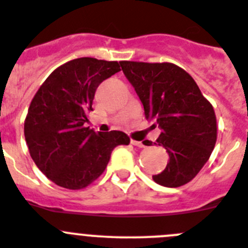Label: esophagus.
Instances as JSON below:
<instances>
[{"mask_svg":"<svg viewBox=\"0 0 248 248\" xmlns=\"http://www.w3.org/2000/svg\"><path fill=\"white\" fill-rule=\"evenodd\" d=\"M131 143H132L133 146H137V147H145V145H143L141 141H136V140H131Z\"/></svg>","mask_w":248,"mask_h":248,"instance_id":"esophagus-1","label":"esophagus"}]
</instances>
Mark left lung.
Wrapping results in <instances>:
<instances>
[{"mask_svg": "<svg viewBox=\"0 0 248 248\" xmlns=\"http://www.w3.org/2000/svg\"><path fill=\"white\" fill-rule=\"evenodd\" d=\"M124 76L141 100L145 116L161 128L158 146L169 152V163L156 184L180 187L188 184L210 158L217 140L215 109L195 79L171 62L121 61ZM150 146V141L143 142Z\"/></svg>", "mask_w": 248, "mask_h": 248, "instance_id": "obj_1", "label": "left lung"}]
</instances>
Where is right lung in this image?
Here are the masks:
<instances>
[{
	"mask_svg": "<svg viewBox=\"0 0 248 248\" xmlns=\"http://www.w3.org/2000/svg\"><path fill=\"white\" fill-rule=\"evenodd\" d=\"M118 71L117 61L72 60L56 68L32 98L26 143L36 166L57 186L85 188L106 170L113 148L130 143L121 131L96 133L85 126L96 88Z\"/></svg>",
	"mask_w": 248,
	"mask_h": 248,
	"instance_id": "obj_1",
	"label": "right lung"
}]
</instances>
